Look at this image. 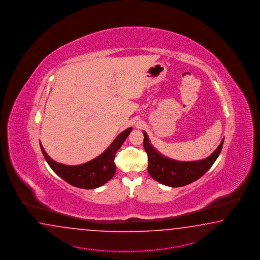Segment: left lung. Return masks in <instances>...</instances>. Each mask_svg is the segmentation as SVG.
Wrapping results in <instances>:
<instances>
[{
    "instance_id": "1",
    "label": "left lung",
    "mask_w": 260,
    "mask_h": 260,
    "mask_svg": "<svg viewBox=\"0 0 260 260\" xmlns=\"http://www.w3.org/2000/svg\"><path fill=\"white\" fill-rule=\"evenodd\" d=\"M143 133L144 150L148 156V173L153 179L172 187L184 186L201 178L219 156L224 143L223 139L214 153L204 159L197 161H178L158 153L150 144L146 133Z\"/></svg>"
}]
</instances>
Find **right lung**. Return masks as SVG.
I'll list each match as a JSON object with an SVG mask.
<instances>
[{"mask_svg": "<svg viewBox=\"0 0 260 260\" xmlns=\"http://www.w3.org/2000/svg\"><path fill=\"white\" fill-rule=\"evenodd\" d=\"M133 127H128L116 137L103 154L90 161L80 165L70 166L54 161L40 144L41 150L46 162L60 178L79 188H97L108 182L116 173L115 157L117 150L127 139Z\"/></svg>", "mask_w": 260, "mask_h": 260, "instance_id": "add662e5", "label": "right lung"}]
</instances>
